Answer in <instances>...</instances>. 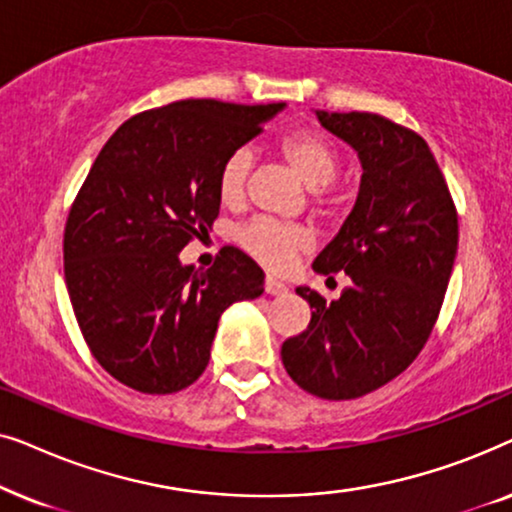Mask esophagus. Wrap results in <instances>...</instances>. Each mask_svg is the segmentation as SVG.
<instances>
[{
  "instance_id": "34e87169",
  "label": "esophagus",
  "mask_w": 512,
  "mask_h": 512,
  "mask_svg": "<svg viewBox=\"0 0 512 512\" xmlns=\"http://www.w3.org/2000/svg\"><path fill=\"white\" fill-rule=\"evenodd\" d=\"M286 291H289V286H286L284 282H279L277 277H272V275L265 277V293H270V296H284Z\"/></svg>"
}]
</instances>
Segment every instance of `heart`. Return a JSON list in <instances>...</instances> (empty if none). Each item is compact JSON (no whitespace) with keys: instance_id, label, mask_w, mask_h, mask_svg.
Masks as SVG:
<instances>
[{"instance_id":"heart-1","label":"heart","mask_w":512,"mask_h":512,"mask_svg":"<svg viewBox=\"0 0 512 512\" xmlns=\"http://www.w3.org/2000/svg\"><path fill=\"white\" fill-rule=\"evenodd\" d=\"M277 149L312 191L321 193V188L333 184L338 177V151L333 149L331 142L314 135V132H291V135L279 139ZM251 163L254 160H251L247 149H237L223 160L219 177H216V188H219V198L226 207H235L244 200ZM235 237L249 256H254L268 268H284L293 261L296 251L310 247V235L303 228L282 226V223L265 219V216L244 223Z\"/></svg>"}]
</instances>
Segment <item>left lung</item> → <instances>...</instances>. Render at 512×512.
I'll list each match as a JSON object with an SVG mask.
<instances>
[{
	"instance_id": "obj_1",
	"label": "left lung",
	"mask_w": 512,
	"mask_h": 512,
	"mask_svg": "<svg viewBox=\"0 0 512 512\" xmlns=\"http://www.w3.org/2000/svg\"><path fill=\"white\" fill-rule=\"evenodd\" d=\"M314 114L363 167L354 209L312 263L352 284L331 303L298 286L312 319L282 361L307 394L349 401L401 375L429 340L457 256V209L417 132L363 111Z\"/></svg>"
}]
</instances>
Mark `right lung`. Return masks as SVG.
<instances>
[{
	"instance_id": "right-lung-1",
	"label": "right lung",
	"mask_w": 512,
	"mask_h": 512,
	"mask_svg": "<svg viewBox=\"0 0 512 512\" xmlns=\"http://www.w3.org/2000/svg\"><path fill=\"white\" fill-rule=\"evenodd\" d=\"M286 107L181 100L132 116L95 158L65 226V282L97 363L142 394L205 373L226 307L263 293V270L226 247L209 270L179 261L219 216L230 153Z\"/></svg>"
}]
</instances>
